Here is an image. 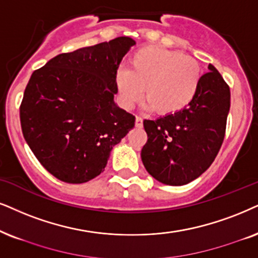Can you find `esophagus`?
I'll return each mask as SVG.
<instances>
[{
    "instance_id": "esophagus-1",
    "label": "esophagus",
    "mask_w": 258,
    "mask_h": 258,
    "mask_svg": "<svg viewBox=\"0 0 258 258\" xmlns=\"http://www.w3.org/2000/svg\"><path fill=\"white\" fill-rule=\"evenodd\" d=\"M136 127L142 128L143 127V118L142 116H136Z\"/></svg>"
}]
</instances>
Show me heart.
Masks as SVG:
<instances>
[{"label": "heart", "mask_w": 258, "mask_h": 258, "mask_svg": "<svg viewBox=\"0 0 258 258\" xmlns=\"http://www.w3.org/2000/svg\"><path fill=\"white\" fill-rule=\"evenodd\" d=\"M201 67L195 58L158 46H145L132 54L128 70L116 73L115 84L121 102L131 107L143 95L159 115L184 109L197 95Z\"/></svg>", "instance_id": "heart-1"}]
</instances>
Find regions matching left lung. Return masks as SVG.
<instances>
[{"instance_id": "1", "label": "left lung", "mask_w": 258, "mask_h": 258, "mask_svg": "<svg viewBox=\"0 0 258 258\" xmlns=\"http://www.w3.org/2000/svg\"><path fill=\"white\" fill-rule=\"evenodd\" d=\"M201 76L189 106L156 120H144L148 142L143 164L156 180L183 185L210 168L224 142L230 110V87L213 65Z\"/></svg>"}]
</instances>
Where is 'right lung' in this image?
Here are the masks:
<instances>
[{
  "label": "right lung",
  "mask_w": 258,
  "mask_h": 258,
  "mask_svg": "<svg viewBox=\"0 0 258 258\" xmlns=\"http://www.w3.org/2000/svg\"><path fill=\"white\" fill-rule=\"evenodd\" d=\"M136 42L118 37L60 53L29 78L20 105L22 135L46 170L84 183L105 169L136 118L114 103L115 76Z\"/></svg>",
  "instance_id": "add662e5"
}]
</instances>
